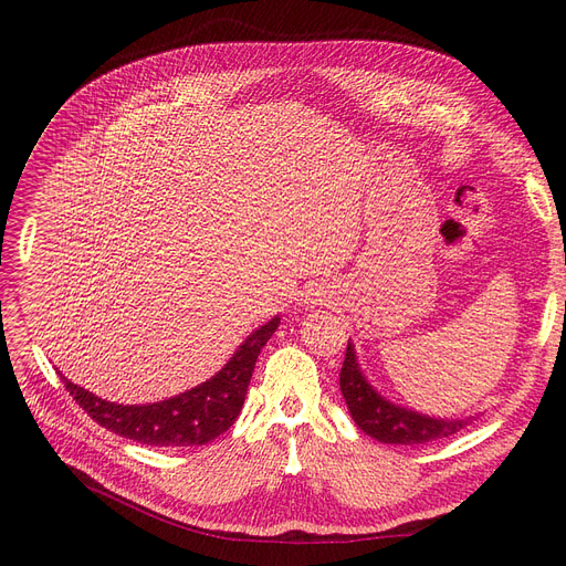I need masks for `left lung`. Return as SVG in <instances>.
<instances>
[{
    "instance_id": "left-lung-1",
    "label": "left lung",
    "mask_w": 566,
    "mask_h": 566,
    "mask_svg": "<svg viewBox=\"0 0 566 566\" xmlns=\"http://www.w3.org/2000/svg\"><path fill=\"white\" fill-rule=\"evenodd\" d=\"M339 388L355 424L380 442L420 444L454 436L474 420H433L427 418V415L385 401L363 376L350 342L346 346V358L339 371Z\"/></svg>"
}]
</instances>
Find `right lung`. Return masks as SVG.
Returning <instances> with one entry per match:
<instances>
[{
	"instance_id": "obj_1",
	"label": "right lung",
	"mask_w": 566,
	"mask_h": 566,
	"mask_svg": "<svg viewBox=\"0 0 566 566\" xmlns=\"http://www.w3.org/2000/svg\"><path fill=\"white\" fill-rule=\"evenodd\" d=\"M277 323L280 318L275 316L271 323L261 325L243 346H238L233 358L211 380L167 401L122 406L98 399L64 376L62 382L88 418L116 436L151 444V448H199V444L216 440L235 422L259 353L277 331Z\"/></svg>"
}]
</instances>
